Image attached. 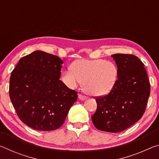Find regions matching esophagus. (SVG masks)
I'll use <instances>...</instances> for the list:
<instances>
[{"instance_id": "esophagus-1", "label": "esophagus", "mask_w": 159, "mask_h": 159, "mask_svg": "<svg viewBox=\"0 0 159 159\" xmlns=\"http://www.w3.org/2000/svg\"><path fill=\"white\" fill-rule=\"evenodd\" d=\"M79 99H80V100H84V99H86V96L82 95H80V94H79Z\"/></svg>"}]
</instances>
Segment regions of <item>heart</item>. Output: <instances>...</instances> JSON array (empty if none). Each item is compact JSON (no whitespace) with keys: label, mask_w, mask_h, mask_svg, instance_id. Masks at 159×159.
<instances>
[{"label":"heart","mask_w":159,"mask_h":159,"mask_svg":"<svg viewBox=\"0 0 159 159\" xmlns=\"http://www.w3.org/2000/svg\"><path fill=\"white\" fill-rule=\"evenodd\" d=\"M116 64L103 59L78 60L63 73L62 80L71 88L83 81V88L93 96H103L111 92L118 79Z\"/></svg>","instance_id":"heart-1"}]
</instances>
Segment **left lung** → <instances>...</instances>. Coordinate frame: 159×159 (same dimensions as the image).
<instances>
[{"instance_id": "obj_1", "label": "left lung", "mask_w": 159, "mask_h": 159, "mask_svg": "<svg viewBox=\"0 0 159 159\" xmlns=\"http://www.w3.org/2000/svg\"><path fill=\"white\" fill-rule=\"evenodd\" d=\"M111 57L117 64V81L108 95L95 97L98 107L91 118L98 130L119 133L143 116L150 83L144 64L137 56L118 53Z\"/></svg>"}]
</instances>
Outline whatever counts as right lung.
Wrapping results in <instances>:
<instances>
[{"mask_svg":"<svg viewBox=\"0 0 159 159\" xmlns=\"http://www.w3.org/2000/svg\"><path fill=\"white\" fill-rule=\"evenodd\" d=\"M62 60L37 50L21 57L10 79L9 95L20 119L32 129L55 130L63 124L78 93L60 80Z\"/></svg>","mask_w":159,"mask_h":159,"instance_id":"obj_1","label":"right lung"}]
</instances>
